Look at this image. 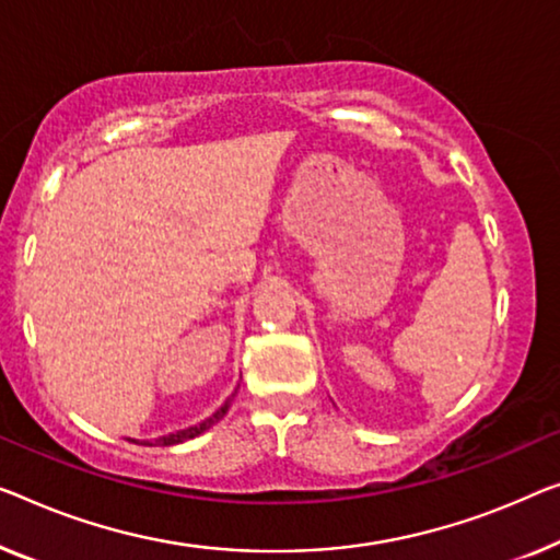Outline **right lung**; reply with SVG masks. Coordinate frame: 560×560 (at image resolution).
<instances>
[{"label":"right lung","mask_w":560,"mask_h":560,"mask_svg":"<svg viewBox=\"0 0 560 560\" xmlns=\"http://www.w3.org/2000/svg\"><path fill=\"white\" fill-rule=\"evenodd\" d=\"M229 407H231V399H226V402H223V405L219 407V410H215L211 417H208V420H203L200 424H196V428L180 430V432H175V435H168V438L155 440V445H161V447H165V445H178V442H186V440H190V438L200 435V432H206L208 428H213L215 422L223 420V417H226V412H229ZM145 445H150V442H145Z\"/></svg>","instance_id":"add662e5"}]
</instances>
